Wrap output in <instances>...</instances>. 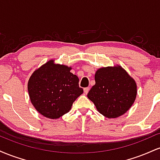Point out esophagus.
Here are the masks:
<instances>
[{"label": "esophagus", "instance_id": "1", "mask_svg": "<svg viewBox=\"0 0 160 160\" xmlns=\"http://www.w3.org/2000/svg\"><path fill=\"white\" fill-rule=\"evenodd\" d=\"M83 91H84V93H85V94H87V93L89 92V87L84 88Z\"/></svg>", "mask_w": 160, "mask_h": 160}]
</instances>
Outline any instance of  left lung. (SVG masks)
<instances>
[{
	"mask_svg": "<svg viewBox=\"0 0 160 160\" xmlns=\"http://www.w3.org/2000/svg\"><path fill=\"white\" fill-rule=\"evenodd\" d=\"M95 80L87 97L99 113L108 118H117L132 107L137 95V85L121 66L98 69Z\"/></svg>",
	"mask_w": 160,
	"mask_h": 160,
	"instance_id": "1",
	"label": "left lung"
}]
</instances>
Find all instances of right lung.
I'll return each instance as SVG.
<instances>
[{
	"mask_svg": "<svg viewBox=\"0 0 160 160\" xmlns=\"http://www.w3.org/2000/svg\"><path fill=\"white\" fill-rule=\"evenodd\" d=\"M71 68L49 60L33 73L28 82L31 102L41 115L58 119L71 110L73 102L83 92Z\"/></svg>",
	"mask_w": 160,
	"mask_h": 160,
	"instance_id": "right-lung-1",
	"label": "right lung"
}]
</instances>
